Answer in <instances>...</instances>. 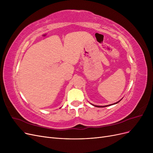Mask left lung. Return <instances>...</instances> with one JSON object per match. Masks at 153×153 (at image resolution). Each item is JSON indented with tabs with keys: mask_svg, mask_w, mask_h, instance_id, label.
<instances>
[{
	"mask_svg": "<svg viewBox=\"0 0 153 153\" xmlns=\"http://www.w3.org/2000/svg\"><path fill=\"white\" fill-rule=\"evenodd\" d=\"M122 100V99H121ZM121 100H120L119 101H117V102H116V103H114V104H111V105H105V106H98V105H92L93 106H96V107H105V106H110V105H115V104H117V103H118L120 101H121Z\"/></svg>",
	"mask_w": 153,
	"mask_h": 153,
	"instance_id": "left-lung-1",
	"label": "left lung"
}]
</instances>
